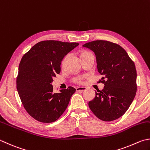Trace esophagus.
<instances>
[{"label": "esophagus", "instance_id": "1", "mask_svg": "<svg viewBox=\"0 0 150 150\" xmlns=\"http://www.w3.org/2000/svg\"><path fill=\"white\" fill-rule=\"evenodd\" d=\"M76 91H85V90H86V88L83 87H78L76 89Z\"/></svg>", "mask_w": 150, "mask_h": 150}]
</instances>
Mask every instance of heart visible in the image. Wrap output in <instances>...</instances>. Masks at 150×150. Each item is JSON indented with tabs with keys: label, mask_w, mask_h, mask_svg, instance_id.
Here are the masks:
<instances>
[{
	"label": "heart",
	"mask_w": 150,
	"mask_h": 150,
	"mask_svg": "<svg viewBox=\"0 0 150 150\" xmlns=\"http://www.w3.org/2000/svg\"><path fill=\"white\" fill-rule=\"evenodd\" d=\"M91 53H90L89 52H87V51L86 50H83L81 51L80 52V57L81 59L83 58L84 57H86V56L89 55H91ZM67 55L64 56V58L63 59V60L61 61V65L62 66H64V63H65V61L67 60ZM72 81L75 83H78V84H81L83 83V76H78V77H75L72 79Z\"/></svg>",
	"instance_id": "heart-1"
}]
</instances>
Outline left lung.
Returning a JSON list of instances; mask_svg holds the SVG:
<instances>
[{
  "mask_svg": "<svg viewBox=\"0 0 150 150\" xmlns=\"http://www.w3.org/2000/svg\"><path fill=\"white\" fill-rule=\"evenodd\" d=\"M95 52L98 71L103 76L98 83L102 91L89 102V107L98 119L111 121L122 116L131 106L137 90V70L133 61L117 44L95 40L83 45Z\"/></svg>",
  "mask_w": 150,
  "mask_h": 150,
  "instance_id": "left-lung-1",
  "label": "left lung"
}]
</instances>
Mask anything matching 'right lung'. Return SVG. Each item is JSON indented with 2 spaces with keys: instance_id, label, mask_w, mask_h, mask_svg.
Here are the masks:
<instances>
[{
  "instance_id": "obj_1",
  "label": "right lung",
  "mask_w": 150,
  "mask_h": 150,
  "mask_svg": "<svg viewBox=\"0 0 150 150\" xmlns=\"http://www.w3.org/2000/svg\"><path fill=\"white\" fill-rule=\"evenodd\" d=\"M78 45L77 42L44 40L23 56L16 78L17 89L25 110L35 120L52 123L65 111L76 89L69 86L54 93L52 83L61 72L64 55Z\"/></svg>"
}]
</instances>
